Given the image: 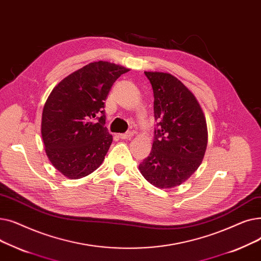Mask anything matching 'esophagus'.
Instances as JSON below:
<instances>
[{
  "label": "esophagus",
  "instance_id": "obj_1",
  "mask_svg": "<svg viewBox=\"0 0 261 261\" xmlns=\"http://www.w3.org/2000/svg\"><path fill=\"white\" fill-rule=\"evenodd\" d=\"M134 136V133L133 132H127L125 134H119V137L121 139H130Z\"/></svg>",
  "mask_w": 261,
  "mask_h": 261
}]
</instances>
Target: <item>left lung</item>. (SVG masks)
<instances>
[{"label":"left lung","instance_id":"obj_1","mask_svg":"<svg viewBox=\"0 0 261 261\" xmlns=\"http://www.w3.org/2000/svg\"><path fill=\"white\" fill-rule=\"evenodd\" d=\"M154 93L156 127L152 151L139 165L155 187L173 188L187 180L202 164L207 124L195 96L169 73L144 72Z\"/></svg>","mask_w":261,"mask_h":261}]
</instances>
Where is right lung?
<instances>
[{"instance_id": "add662e5", "label": "right lung", "mask_w": 261, "mask_h": 261, "mask_svg": "<svg viewBox=\"0 0 261 261\" xmlns=\"http://www.w3.org/2000/svg\"><path fill=\"white\" fill-rule=\"evenodd\" d=\"M129 69L96 61L73 72L48 95L41 135L52 165L69 178L89 175L113 142L105 127V103L114 83Z\"/></svg>"}]
</instances>
